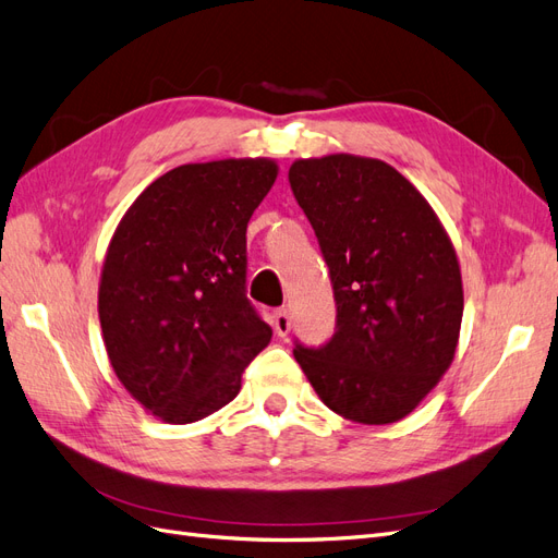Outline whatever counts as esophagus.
<instances>
[{
	"label": "esophagus",
	"mask_w": 558,
	"mask_h": 558,
	"mask_svg": "<svg viewBox=\"0 0 558 558\" xmlns=\"http://www.w3.org/2000/svg\"><path fill=\"white\" fill-rule=\"evenodd\" d=\"M272 324H275V332L279 335V337H286L291 332V314H289V310H277L275 312V318H272Z\"/></svg>",
	"instance_id": "34e87169"
}]
</instances>
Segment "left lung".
Segmentation results:
<instances>
[{
    "label": "left lung",
    "instance_id": "left-lung-1",
    "mask_svg": "<svg viewBox=\"0 0 558 558\" xmlns=\"http://www.w3.org/2000/svg\"><path fill=\"white\" fill-rule=\"evenodd\" d=\"M291 191L330 272L335 335L293 356L335 414L367 426L408 416L453 361L463 283L442 223L391 165L295 160Z\"/></svg>",
    "mask_w": 558,
    "mask_h": 558
}]
</instances>
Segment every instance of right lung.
<instances>
[{"mask_svg": "<svg viewBox=\"0 0 558 558\" xmlns=\"http://www.w3.org/2000/svg\"><path fill=\"white\" fill-rule=\"evenodd\" d=\"M272 160L174 167L118 223L99 281L116 377L167 424H193L240 393L272 340L246 298V226L272 189Z\"/></svg>", "mask_w": 558, "mask_h": 558, "instance_id": "1", "label": "right lung"}]
</instances>
